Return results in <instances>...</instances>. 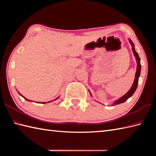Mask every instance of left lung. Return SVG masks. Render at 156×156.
Wrapping results in <instances>:
<instances>
[{
    "label": "left lung",
    "mask_w": 156,
    "mask_h": 156,
    "mask_svg": "<svg viewBox=\"0 0 156 156\" xmlns=\"http://www.w3.org/2000/svg\"><path fill=\"white\" fill-rule=\"evenodd\" d=\"M129 43H130L131 46H132V51H133V54H134V55H135V59H136L137 64V70H136V73H135V80H134L133 85H132L131 88L130 89H129V90L125 95L122 96V97H121L120 98L117 99V100H116V101L113 102V103L112 104V106L116 105L121 104V103H122V102H125L126 101H127L128 98H129L131 97H132V95H133V94H134V92H135V90H136L137 87V85H138L139 78H140V73H141L140 58V57H139V55H138V54L137 53V51H135V45H134V44L133 43V41H132L130 39H129ZM88 91H89V92H90V95L92 96L90 90H88Z\"/></svg>",
    "instance_id": "left-lung-1"
}]
</instances>
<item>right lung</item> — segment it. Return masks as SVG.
Instances as JSON below:
<instances>
[{
  "label": "right lung",
  "mask_w": 156,
  "mask_h": 156,
  "mask_svg": "<svg viewBox=\"0 0 156 156\" xmlns=\"http://www.w3.org/2000/svg\"><path fill=\"white\" fill-rule=\"evenodd\" d=\"M19 94L20 95H21V97H23V98H24L25 99V100H26V101H30V100H28V99H27V98H26L25 97H23V95H21V94H20V93H19ZM58 98H59V97H58L57 98H55V100H57V99H58ZM55 100H54V101H55ZM51 101H49V102H51ZM37 103H42V104H45V103H47V102H37Z\"/></svg>",
  "instance_id": "obj_1"
}]
</instances>
